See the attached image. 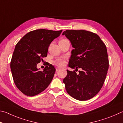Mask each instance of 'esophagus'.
Wrapping results in <instances>:
<instances>
[{"instance_id": "1", "label": "esophagus", "mask_w": 123, "mask_h": 123, "mask_svg": "<svg viewBox=\"0 0 123 123\" xmlns=\"http://www.w3.org/2000/svg\"><path fill=\"white\" fill-rule=\"evenodd\" d=\"M60 69H61V68H56V69H55V70H56V71H59V70H60Z\"/></svg>"}]
</instances>
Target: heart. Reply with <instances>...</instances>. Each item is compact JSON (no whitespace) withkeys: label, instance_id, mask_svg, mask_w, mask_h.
<instances>
[{"label":"heart","instance_id":"heart-1","mask_svg":"<svg viewBox=\"0 0 123 123\" xmlns=\"http://www.w3.org/2000/svg\"><path fill=\"white\" fill-rule=\"evenodd\" d=\"M66 40V39H61L60 41H63V40ZM60 41H59V42H60ZM55 63L57 64V65H59V66H63L64 64V62L63 61V60H58V61L55 62Z\"/></svg>","mask_w":123,"mask_h":123}]
</instances>
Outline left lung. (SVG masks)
Returning a JSON list of instances; mask_svg holds the SVG:
<instances>
[{
	"mask_svg": "<svg viewBox=\"0 0 123 123\" xmlns=\"http://www.w3.org/2000/svg\"><path fill=\"white\" fill-rule=\"evenodd\" d=\"M74 49L68 66L81 68L79 74L67 70L63 79L68 93L76 99L86 100L93 98L102 89L109 69L106 45L97 34L85 30H67L63 33Z\"/></svg>",
	"mask_w": 123,
	"mask_h": 123,
	"instance_id": "obj_1",
	"label": "left lung"
}]
</instances>
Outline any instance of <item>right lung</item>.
I'll use <instances>...</instances> for the list:
<instances>
[{
  "mask_svg": "<svg viewBox=\"0 0 123 123\" xmlns=\"http://www.w3.org/2000/svg\"><path fill=\"white\" fill-rule=\"evenodd\" d=\"M62 30L38 29L26 34L16 44L11 61V70L15 85L26 96L39 94L48 87L55 68L51 64L39 70L37 65L47 55L51 43Z\"/></svg>",
  "mask_w": 123,
  "mask_h": 123,
  "instance_id": "right-lung-1",
  "label": "right lung"
}]
</instances>
